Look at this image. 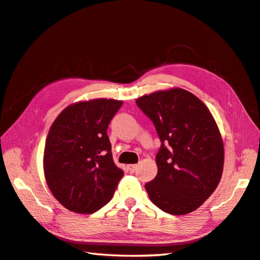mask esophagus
I'll return each mask as SVG.
<instances>
[{
    "instance_id": "1",
    "label": "esophagus",
    "mask_w": 260,
    "mask_h": 260,
    "mask_svg": "<svg viewBox=\"0 0 260 260\" xmlns=\"http://www.w3.org/2000/svg\"><path fill=\"white\" fill-rule=\"evenodd\" d=\"M137 167L138 165H136V164H130V165H128V169L130 173H135L137 171Z\"/></svg>"
}]
</instances>
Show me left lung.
Instances as JSON below:
<instances>
[{"instance_id":"1","label":"left lung","mask_w":260,"mask_h":260,"mask_svg":"<svg viewBox=\"0 0 260 260\" xmlns=\"http://www.w3.org/2000/svg\"><path fill=\"white\" fill-rule=\"evenodd\" d=\"M136 103L161 141L157 175L145 185L148 195L166 213H190L220 183L224 150L218 125L202 101L183 88L144 95Z\"/></svg>"}]
</instances>
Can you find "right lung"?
Listing matches in <instances>:
<instances>
[{"instance_id":"1","label":"right lung","mask_w":260,"mask_h":260,"mask_svg":"<svg viewBox=\"0 0 260 260\" xmlns=\"http://www.w3.org/2000/svg\"><path fill=\"white\" fill-rule=\"evenodd\" d=\"M122 101L96 99L67 107L50 126L44 152L46 182L62 206L94 213L112 199L123 171L107 134Z\"/></svg>"}]
</instances>
